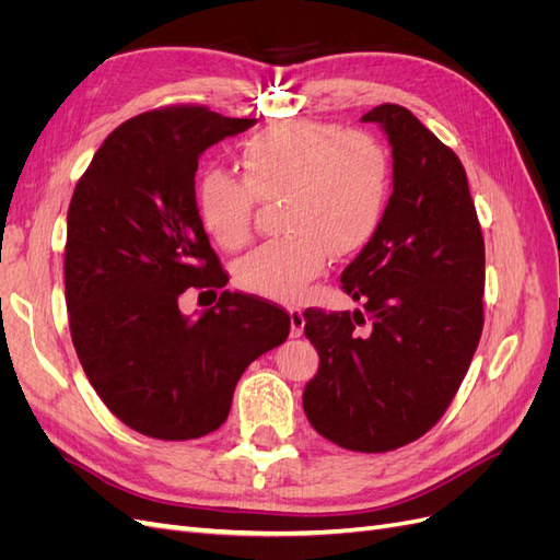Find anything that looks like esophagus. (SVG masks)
<instances>
[{
	"label": "esophagus",
	"instance_id": "obj_1",
	"mask_svg": "<svg viewBox=\"0 0 560 560\" xmlns=\"http://www.w3.org/2000/svg\"><path fill=\"white\" fill-rule=\"evenodd\" d=\"M290 322H292V327H290L292 338H299L303 334V327H306V317H303V311L290 308Z\"/></svg>",
	"mask_w": 560,
	"mask_h": 560
}]
</instances>
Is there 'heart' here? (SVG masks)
<instances>
[{
  "mask_svg": "<svg viewBox=\"0 0 560 560\" xmlns=\"http://www.w3.org/2000/svg\"><path fill=\"white\" fill-rule=\"evenodd\" d=\"M243 179L208 173L198 184L196 208L202 229L224 249L252 238L257 200L282 198L280 241L249 252L235 266L245 292L299 301L325 273L331 249L338 257L374 238L389 196L387 149L364 130L336 124H273L238 149Z\"/></svg>",
  "mask_w": 560,
  "mask_h": 560,
  "instance_id": "heart-1",
  "label": "heart"
}]
</instances>
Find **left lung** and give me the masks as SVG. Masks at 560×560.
I'll return each instance as SVG.
<instances>
[{"label":"left lung","instance_id":"left-lung-1","mask_svg":"<svg viewBox=\"0 0 560 560\" xmlns=\"http://www.w3.org/2000/svg\"><path fill=\"white\" fill-rule=\"evenodd\" d=\"M362 121L393 147V196L341 276L364 313H303L319 354L303 411L341 448L385 453L434 428L460 387L483 329L486 254L453 149L399 105Z\"/></svg>","mask_w":560,"mask_h":560}]
</instances>
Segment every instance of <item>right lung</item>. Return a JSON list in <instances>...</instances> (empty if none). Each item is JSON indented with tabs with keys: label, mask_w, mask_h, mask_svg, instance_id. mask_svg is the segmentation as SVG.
I'll return each instance as SVG.
<instances>
[{
	"label": "right lung",
	"mask_w": 560,
	"mask_h": 560,
	"mask_svg": "<svg viewBox=\"0 0 560 560\" xmlns=\"http://www.w3.org/2000/svg\"><path fill=\"white\" fill-rule=\"evenodd\" d=\"M254 124L196 105L144 112L77 182L65 245L72 343L100 399L144 436L214 432L243 371L290 336L282 308L238 292L198 317L179 311L189 287L229 282L196 208L198 159Z\"/></svg>",
	"instance_id": "1"
}]
</instances>
